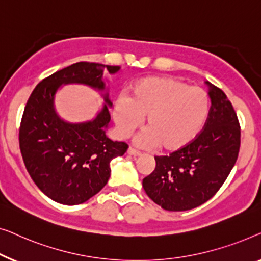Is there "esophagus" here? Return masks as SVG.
I'll return each instance as SVG.
<instances>
[{"instance_id": "esophagus-1", "label": "esophagus", "mask_w": 261, "mask_h": 261, "mask_svg": "<svg viewBox=\"0 0 261 261\" xmlns=\"http://www.w3.org/2000/svg\"><path fill=\"white\" fill-rule=\"evenodd\" d=\"M127 153H129V155H131V156H139L141 155V151H138V150H136V149H134V148H130L127 149Z\"/></svg>"}]
</instances>
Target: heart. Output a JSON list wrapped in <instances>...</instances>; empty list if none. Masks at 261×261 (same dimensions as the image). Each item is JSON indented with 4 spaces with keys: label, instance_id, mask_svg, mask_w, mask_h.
<instances>
[{
    "label": "heart",
    "instance_id": "obj_1",
    "mask_svg": "<svg viewBox=\"0 0 261 261\" xmlns=\"http://www.w3.org/2000/svg\"><path fill=\"white\" fill-rule=\"evenodd\" d=\"M209 112V97L199 86L182 80L151 76L136 84L131 97L123 93L115 102L113 119L120 137L126 138L141 126L146 129L136 139L138 145L178 150L202 130Z\"/></svg>",
    "mask_w": 261,
    "mask_h": 261
}]
</instances>
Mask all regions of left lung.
Instances as JSON below:
<instances>
[{
	"label": "left lung",
	"instance_id": "1",
	"mask_svg": "<svg viewBox=\"0 0 261 261\" xmlns=\"http://www.w3.org/2000/svg\"><path fill=\"white\" fill-rule=\"evenodd\" d=\"M207 84L212 106L203 129L183 148L155 156V170L143 178L145 193L166 211H189L207 202L239 155L241 129L236 110L221 89Z\"/></svg>",
	"mask_w": 261,
	"mask_h": 261
}]
</instances>
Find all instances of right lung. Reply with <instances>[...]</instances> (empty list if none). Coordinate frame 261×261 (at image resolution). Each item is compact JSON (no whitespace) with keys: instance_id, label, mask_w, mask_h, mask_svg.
<instances>
[{"instance_id":"right-lung-1","label":"right lung","mask_w":261,"mask_h":261,"mask_svg":"<svg viewBox=\"0 0 261 261\" xmlns=\"http://www.w3.org/2000/svg\"><path fill=\"white\" fill-rule=\"evenodd\" d=\"M104 69L118 66L76 62L41 80L22 115L19 141L24 166L39 189L59 203L74 205L100 192L109 181L110 162L126 152L129 145L106 137L111 119L108 106L92 122L65 123L54 111L53 99L62 84H86L104 90ZM105 101L111 105L108 95Z\"/></svg>"}]
</instances>
